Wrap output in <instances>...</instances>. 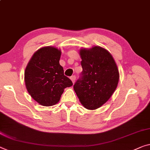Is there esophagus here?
Instances as JSON below:
<instances>
[{
	"instance_id": "34e87169",
	"label": "esophagus",
	"mask_w": 150,
	"mask_h": 150,
	"mask_svg": "<svg viewBox=\"0 0 150 150\" xmlns=\"http://www.w3.org/2000/svg\"><path fill=\"white\" fill-rule=\"evenodd\" d=\"M70 79H71V80H72L73 83H74L75 80H76V76H72L70 77Z\"/></svg>"
}]
</instances>
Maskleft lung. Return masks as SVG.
Segmentation results:
<instances>
[{
  "instance_id": "1",
  "label": "left lung",
  "mask_w": 150,
  "mask_h": 150,
  "mask_svg": "<svg viewBox=\"0 0 150 150\" xmlns=\"http://www.w3.org/2000/svg\"><path fill=\"white\" fill-rule=\"evenodd\" d=\"M80 55L82 72L74 90L86 109H96L109 100L116 89L118 68L111 54L99 46L81 49Z\"/></svg>"
}]
</instances>
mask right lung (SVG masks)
<instances>
[{
    "instance_id": "1",
    "label": "right lung",
    "mask_w": 150,
    "mask_h": 150,
    "mask_svg": "<svg viewBox=\"0 0 150 150\" xmlns=\"http://www.w3.org/2000/svg\"><path fill=\"white\" fill-rule=\"evenodd\" d=\"M61 50L52 46L38 50L25 70V82L28 93L41 105L49 107L59 102L66 87L72 86L64 74L59 64Z\"/></svg>"
}]
</instances>
